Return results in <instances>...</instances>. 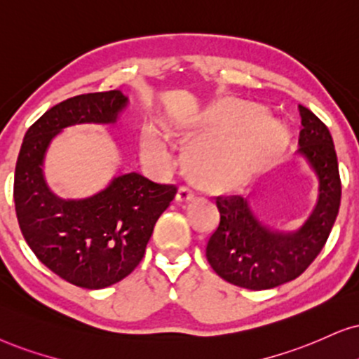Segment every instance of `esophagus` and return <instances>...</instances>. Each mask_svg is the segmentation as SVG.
<instances>
[{"label": "esophagus", "instance_id": "esophagus-1", "mask_svg": "<svg viewBox=\"0 0 359 359\" xmlns=\"http://www.w3.org/2000/svg\"><path fill=\"white\" fill-rule=\"evenodd\" d=\"M195 197V192L192 189L185 187V185H182V187L179 189V192H177V202H190L192 198Z\"/></svg>", "mask_w": 359, "mask_h": 359}]
</instances>
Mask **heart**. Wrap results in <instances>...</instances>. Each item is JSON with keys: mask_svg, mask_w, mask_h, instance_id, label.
<instances>
[{"mask_svg": "<svg viewBox=\"0 0 359 359\" xmlns=\"http://www.w3.org/2000/svg\"><path fill=\"white\" fill-rule=\"evenodd\" d=\"M202 135L190 146L185 164L192 179L210 190H230L252 179L287 147L283 122L266 116L255 102L225 99L217 102L194 127ZM151 157L165 161L167 149L156 133L146 137Z\"/></svg>", "mask_w": 359, "mask_h": 359, "instance_id": "1", "label": "heart"}]
</instances>
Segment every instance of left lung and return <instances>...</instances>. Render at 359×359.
<instances>
[{"label":"left lung","mask_w":359,"mask_h":359,"mask_svg":"<svg viewBox=\"0 0 359 359\" xmlns=\"http://www.w3.org/2000/svg\"><path fill=\"white\" fill-rule=\"evenodd\" d=\"M302 116L298 152L318 177V202L300 229L283 233L263 225L242 195L215 198L220 219L208 237L205 255L220 278L248 290H269L300 276L330 237L341 202V180L333 139L310 109Z\"/></svg>","instance_id":"left-lung-1"}]
</instances>
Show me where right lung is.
<instances>
[{
	"mask_svg": "<svg viewBox=\"0 0 359 359\" xmlns=\"http://www.w3.org/2000/svg\"><path fill=\"white\" fill-rule=\"evenodd\" d=\"M127 101L114 89L56 104L29 127L16 161L13 195L22 237L43 265L81 288H106L126 278L177 194L175 185L135 172L114 177L83 201H62L49 190L43 162L51 140L74 124H114Z\"/></svg>",
	"mask_w": 359,
	"mask_h": 359,
	"instance_id": "obj_1",
	"label": "right lung"
}]
</instances>
